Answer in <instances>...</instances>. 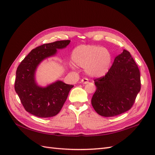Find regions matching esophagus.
<instances>
[{"label":"esophagus","instance_id":"34e87169","mask_svg":"<svg viewBox=\"0 0 155 155\" xmlns=\"http://www.w3.org/2000/svg\"><path fill=\"white\" fill-rule=\"evenodd\" d=\"M81 82L83 83V84H87L88 83V79L87 78H83L81 79Z\"/></svg>","mask_w":155,"mask_h":155}]
</instances>
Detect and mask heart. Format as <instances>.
Returning <instances> with one entry per match:
<instances>
[{"mask_svg":"<svg viewBox=\"0 0 155 155\" xmlns=\"http://www.w3.org/2000/svg\"><path fill=\"white\" fill-rule=\"evenodd\" d=\"M72 61L85 67L86 73L92 77H101L108 72L112 62L109 50L94 45H79L71 54Z\"/></svg>","mask_w":155,"mask_h":155,"instance_id":"heart-1","label":"heart"}]
</instances>
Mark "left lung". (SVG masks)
<instances>
[{"instance_id":"1","label":"left lung","mask_w":155,"mask_h":155,"mask_svg":"<svg viewBox=\"0 0 155 155\" xmlns=\"http://www.w3.org/2000/svg\"><path fill=\"white\" fill-rule=\"evenodd\" d=\"M91 104L98 114L112 117L130 110L141 88L140 73L129 51L115 58L105 76L95 79Z\"/></svg>"}]
</instances>
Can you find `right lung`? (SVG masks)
<instances>
[{"label":"right lung","mask_w":155,"mask_h":155,"mask_svg":"<svg viewBox=\"0 0 155 155\" xmlns=\"http://www.w3.org/2000/svg\"><path fill=\"white\" fill-rule=\"evenodd\" d=\"M70 40L46 43L33 49L26 56L16 71L15 90L25 109L40 118L57 115L66 101L74 85L58 81L46 88L37 85L34 74L37 67L45 58L54 55L57 50L65 48Z\"/></svg>","instance_id":"1"}]
</instances>
